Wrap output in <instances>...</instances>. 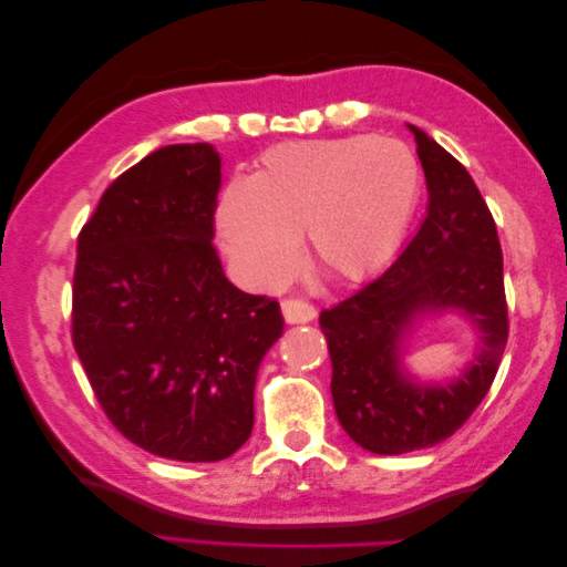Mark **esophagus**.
Returning <instances> with one entry per match:
<instances>
[{
	"instance_id": "esophagus-1",
	"label": "esophagus",
	"mask_w": 567,
	"mask_h": 567,
	"mask_svg": "<svg viewBox=\"0 0 567 567\" xmlns=\"http://www.w3.org/2000/svg\"><path fill=\"white\" fill-rule=\"evenodd\" d=\"M281 312H284L286 323H307L317 317L315 305L305 302V300H296V298L281 300Z\"/></svg>"
}]
</instances>
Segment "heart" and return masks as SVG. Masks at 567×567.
Instances as JSON below:
<instances>
[{
    "label": "heart",
    "mask_w": 567,
    "mask_h": 567,
    "mask_svg": "<svg viewBox=\"0 0 567 567\" xmlns=\"http://www.w3.org/2000/svg\"><path fill=\"white\" fill-rule=\"evenodd\" d=\"M414 151L357 134L286 142L219 196L221 248L250 288L277 290L296 274L305 231L310 262L336 281H362L402 244L421 198Z\"/></svg>",
    "instance_id": "obj_1"
}]
</instances>
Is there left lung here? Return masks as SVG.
I'll return each mask as SVG.
<instances>
[{"label":"left lung","instance_id":"8db88e82","mask_svg":"<svg viewBox=\"0 0 567 567\" xmlns=\"http://www.w3.org/2000/svg\"><path fill=\"white\" fill-rule=\"evenodd\" d=\"M427 184L416 236L383 274L319 315L333 364L340 425L373 454H404L447 440L487 394L508 340L504 260L494 217L468 169L409 125ZM458 309L484 333L476 362L450 386L411 384L399 346L427 311Z\"/></svg>","mask_w":567,"mask_h":567}]
</instances>
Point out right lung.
<instances>
[{"mask_svg": "<svg viewBox=\"0 0 567 567\" xmlns=\"http://www.w3.org/2000/svg\"><path fill=\"white\" fill-rule=\"evenodd\" d=\"M219 156L173 144L120 175L78 236L73 346L109 421L142 450L203 463L252 431L279 302L238 290L217 250Z\"/></svg>", "mask_w": 567, "mask_h": 567, "instance_id": "obj_1", "label": "right lung"}]
</instances>
